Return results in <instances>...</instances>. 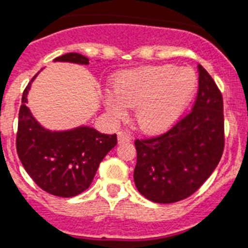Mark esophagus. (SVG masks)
<instances>
[{"label": "esophagus", "instance_id": "obj_1", "mask_svg": "<svg viewBox=\"0 0 248 248\" xmlns=\"http://www.w3.org/2000/svg\"><path fill=\"white\" fill-rule=\"evenodd\" d=\"M117 137H118V142H128V141L131 140V136L130 134H127V132H124V131H120L117 134Z\"/></svg>", "mask_w": 248, "mask_h": 248}]
</instances>
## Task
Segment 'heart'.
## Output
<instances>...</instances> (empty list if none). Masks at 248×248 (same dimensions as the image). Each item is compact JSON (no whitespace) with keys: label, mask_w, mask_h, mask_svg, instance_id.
Returning a JSON list of instances; mask_svg holds the SVG:
<instances>
[{"label":"heart","mask_w":248,"mask_h":248,"mask_svg":"<svg viewBox=\"0 0 248 248\" xmlns=\"http://www.w3.org/2000/svg\"><path fill=\"white\" fill-rule=\"evenodd\" d=\"M197 87V77L189 68L147 65L121 73L114 92L106 94L108 112L124 118L127 107H135L137 126L147 134L170 127L184 111Z\"/></svg>","instance_id":"obj_1"}]
</instances>
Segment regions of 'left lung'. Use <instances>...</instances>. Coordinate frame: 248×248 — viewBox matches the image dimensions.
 <instances>
[{
  "label": "left lung",
  "mask_w": 248,
  "mask_h": 248,
  "mask_svg": "<svg viewBox=\"0 0 248 248\" xmlns=\"http://www.w3.org/2000/svg\"><path fill=\"white\" fill-rule=\"evenodd\" d=\"M193 109L159 136L135 141L137 190L155 203L190 197L211 176L224 149L223 98L207 70L198 65Z\"/></svg>",
  "instance_id": "1"
}]
</instances>
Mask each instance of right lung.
I'll use <instances>...</instances> for the list:
<instances>
[{
    "mask_svg": "<svg viewBox=\"0 0 248 248\" xmlns=\"http://www.w3.org/2000/svg\"><path fill=\"white\" fill-rule=\"evenodd\" d=\"M55 62L89 64L82 54L68 53ZM34 76L22 93L18 112L16 150L31 179L49 194L70 198L89 188L99 164L116 145L117 136L101 134L88 126L68 131H49L34 118L26 106Z\"/></svg>",
    "mask_w": 248,
    "mask_h": 248,
    "instance_id": "1",
    "label": "right lung"
}]
</instances>
